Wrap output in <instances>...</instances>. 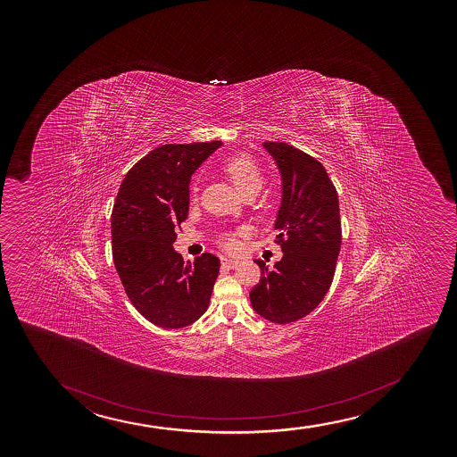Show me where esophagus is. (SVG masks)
I'll list each match as a JSON object with an SVG mask.
<instances>
[{
  "label": "esophagus",
  "mask_w": 457,
  "mask_h": 457,
  "mask_svg": "<svg viewBox=\"0 0 457 457\" xmlns=\"http://www.w3.org/2000/svg\"><path fill=\"white\" fill-rule=\"evenodd\" d=\"M220 263H222V267L237 268V263H239V261H237V259H230V257H222V261H220Z\"/></svg>",
  "instance_id": "obj_1"
}]
</instances>
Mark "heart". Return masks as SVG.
Instances as JSON below:
<instances>
[{"mask_svg":"<svg viewBox=\"0 0 457 457\" xmlns=\"http://www.w3.org/2000/svg\"><path fill=\"white\" fill-rule=\"evenodd\" d=\"M222 170L230 179L231 183L242 196H245V195H254L256 196L262 189L263 183H265L262 170L257 166L256 162L247 157V155H237V157L230 158L222 166ZM222 245L227 250H235L237 241H235V237H222Z\"/></svg>","mask_w":457,"mask_h":457,"instance_id":"obj_1","label":"heart"}]
</instances>
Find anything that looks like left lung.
<instances>
[{
  "label": "left lung",
  "mask_w": 457,
  "mask_h": 457,
  "mask_svg": "<svg viewBox=\"0 0 457 457\" xmlns=\"http://www.w3.org/2000/svg\"><path fill=\"white\" fill-rule=\"evenodd\" d=\"M278 166L282 196L274 230L284 256L262 270L250 291L253 310L273 323H291L315 310L331 287L340 253L338 195L320 162L288 143L263 142Z\"/></svg>",
  "instance_id": "obj_1"
}]
</instances>
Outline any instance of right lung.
<instances>
[{
	"label": "right lung",
	"instance_id": "right-lung-1",
	"mask_svg": "<svg viewBox=\"0 0 457 457\" xmlns=\"http://www.w3.org/2000/svg\"><path fill=\"white\" fill-rule=\"evenodd\" d=\"M222 142L163 145L126 173L111 215L112 259L126 294L160 328L179 329L204 314L220 259L204 253L184 263L173 250L189 213L192 173Z\"/></svg>",
	"mask_w": 457,
	"mask_h": 457
}]
</instances>
